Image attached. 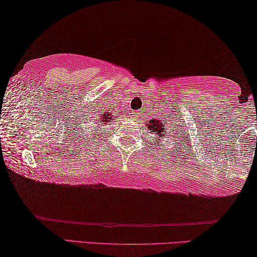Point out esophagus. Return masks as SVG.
Returning a JSON list of instances; mask_svg holds the SVG:
<instances>
[{
    "instance_id": "esophagus-1",
    "label": "esophagus",
    "mask_w": 257,
    "mask_h": 257,
    "mask_svg": "<svg viewBox=\"0 0 257 257\" xmlns=\"http://www.w3.org/2000/svg\"><path fill=\"white\" fill-rule=\"evenodd\" d=\"M131 113H132V115H131V116L133 117V118H134V119H138V118H139V117H141V115H140V112H134V111H132Z\"/></svg>"
}]
</instances>
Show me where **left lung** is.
Returning a JSON list of instances; mask_svg holds the SVG:
<instances>
[{
	"instance_id": "obj_1",
	"label": "left lung",
	"mask_w": 257,
	"mask_h": 257,
	"mask_svg": "<svg viewBox=\"0 0 257 257\" xmlns=\"http://www.w3.org/2000/svg\"><path fill=\"white\" fill-rule=\"evenodd\" d=\"M154 109H155V107L151 109V111H153V116H151V118L149 119V117H146V119H149L148 120L149 123L147 124V126H148V131H149L148 133H151L154 140H156L158 142V141H162V139H165L167 137V134L171 133L169 130L171 129L172 131L173 128L167 127L168 120H165L163 115L157 116V113L154 112ZM168 118H170V117H168ZM178 119H179V117H178ZM175 123H178V120H175ZM181 123H182V120H181ZM176 131H179V130H176ZM180 133H175V136L176 137L181 136ZM159 144H161V142H158V146H159ZM181 149H182V147H181Z\"/></svg>"
}]
</instances>
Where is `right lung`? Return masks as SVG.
<instances>
[{
    "label": "right lung",
    "instance_id": "1",
    "mask_svg": "<svg viewBox=\"0 0 257 257\" xmlns=\"http://www.w3.org/2000/svg\"><path fill=\"white\" fill-rule=\"evenodd\" d=\"M99 110H100V109H99ZM111 111H113V110H110V111H101V112H102V113H99V115H100V123H99V125H102V124H104V125H109L108 123H109V121H110L112 118H116V117H113V115H112V112ZM115 115H116V113H115ZM78 124V123H77ZM103 125V126H104ZM102 131H103V130H101V132H100V136H98V137H106V136H102ZM109 132V131H108ZM75 133H79V132H75L74 131V134H73V137H78L77 138V141L79 142V141H81V140H84V139H85V138H89L90 136H89V134H86V136H84V134H82V136H79V134H76V136H75ZM99 133V132H98ZM104 134H107L106 132H103ZM95 136V134H93V137ZM75 139H76V138H75ZM94 140H95V138H91V141L92 142H94Z\"/></svg>",
    "mask_w": 257,
    "mask_h": 257
}]
</instances>
